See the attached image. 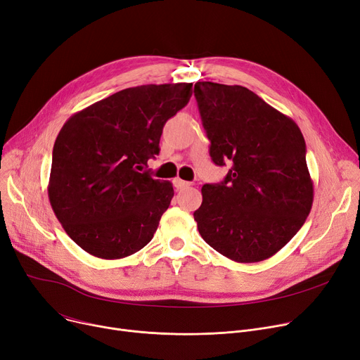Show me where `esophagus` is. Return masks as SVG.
Here are the masks:
<instances>
[{
  "instance_id": "obj_1",
  "label": "esophagus",
  "mask_w": 360,
  "mask_h": 360,
  "mask_svg": "<svg viewBox=\"0 0 360 360\" xmlns=\"http://www.w3.org/2000/svg\"><path fill=\"white\" fill-rule=\"evenodd\" d=\"M174 184H175V186H176V190H179V191H184V190H188V188H191V182H186V181H182V179H179V178H176L175 181H174Z\"/></svg>"
}]
</instances>
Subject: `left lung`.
<instances>
[{
  "mask_svg": "<svg viewBox=\"0 0 360 360\" xmlns=\"http://www.w3.org/2000/svg\"><path fill=\"white\" fill-rule=\"evenodd\" d=\"M194 96L210 156L231 166L201 188L194 219L202 239L236 262L278 252L305 223L314 201L307 144L296 122L242 86L197 82Z\"/></svg>",
  "mask_w": 360,
  "mask_h": 360,
  "instance_id": "8db88e82",
  "label": "left lung"
}]
</instances>
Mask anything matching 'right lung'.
Segmentation results:
<instances>
[{
  "label": "right lung",
  "instance_id": "1",
  "mask_svg": "<svg viewBox=\"0 0 360 360\" xmlns=\"http://www.w3.org/2000/svg\"><path fill=\"white\" fill-rule=\"evenodd\" d=\"M191 94L193 83L129 87L63 125L53 144L48 195L56 219L82 250L118 259L153 238L174 186L143 169L159 155L165 124Z\"/></svg>",
  "mask_w": 360,
  "mask_h": 360
}]
</instances>
